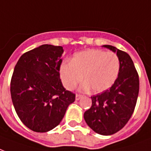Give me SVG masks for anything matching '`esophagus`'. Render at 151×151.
Returning <instances> with one entry per match:
<instances>
[{
	"label": "esophagus",
	"mask_w": 151,
	"mask_h": 151,
	"mask_svg": "<svg viewBox=\"0 0 151 151\" xmlns=\"http://www.w3.org/2000/svg\"><path fill=\"white\" fill-rule=\"evenodd\" d=\"M82 97H83L82 95H81V94H76V100H77V101H79V100L82 98Z\"/></svg>",
	"instance_id": "obj_1"
}]
</instances>
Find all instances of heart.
I'll return each instance as SVG.
<instances>
[{"mask_svg": "<svg viewBox=\"0 0 151 151\" xmlns=\"http://www.w3.org/2000/svg\"><path fill=\"white\" fill-rule=\"evenodd\" d=\"M119 59L115 53L87 50L74 55L71 63L61 65L60 76L66 88L72 89L82 81L85 90L94 93L108 90L118 78Z\"/></svg>", "mask_w": 151, "mask_h": 151, "instance_id": "b5f03b06", "label": "heart"}]
</instances>
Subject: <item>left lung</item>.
Segmentation results:
<instances>
[{"label": "left lung", "instance_id": "1", "mask_svg": "<svg viewBox=\"0 0 151 151\" xmlns=\"http://www.w3.org/2000/svg\"><path fill=\"white\" fill-rule=\"evenodd\" d=\"M119 59L118 78L111 88L91 96L92 106L84 113L86 124L97 134L110 135L119 132L132 117L139 91V74L127 53L104 45Z\"/></svg>", "mask_w": 151, "mask_h": 151}]
</instances>
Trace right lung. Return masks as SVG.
<instances>
[{"instance_id": "obj_1", "label": "right lung", "mask_w": 151, "mask_h": 151, "mask_svg": "<svg viewBox=\"0 0 151 151\" xmlns=\"http://www.w3.org/2000/svg\"><path fill=\"white\" fill-rule=\"evenodd\" d=\"M63 48L43 44L21 55L10 84L12 101L22 123L33 132H49L60 124L75 94L60 79Z\"/></svg>"}]
</instances>
